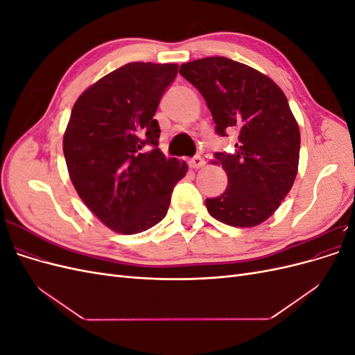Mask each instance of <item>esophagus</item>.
<instances>
[{"label":"esophagus","instance_id":"34e87169","mask_svg":"<svg viewBox=\"0 0 355 355\" xmlns=\"http://www.w3.org/2000/svg\"><path fill=\"white\" fill-rule=\"evenodd\" d=\"M189 167L194 168V170H198V168H202L204 167V159L201 157H194L189 159Z\"/></svg>","mask_w":355,"mask_h":355}]
</instances>
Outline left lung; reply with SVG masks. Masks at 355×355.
I'll list each match as a JSON object with an SVG mask.
<instances>
[{"label":"left lung","instance_id":"8db88e82","mask_svg":"<svg viewBox=\"0 0 355 355\" xmlns=\"http://www.w3.org/2000/svg\"><path fill=\"white\" fill-rule=\"evenodd\" d=\"M179 72L206 101L218 135L239 132L234 154H214L228 187L206 200L207 211L231 227H256L280 207L297 175L300 133L286 94L265 73L222 56L184 63Z\"/></svg>","mask_w":355,"mask_h":355}]
</instances>
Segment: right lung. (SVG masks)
Returning <instances> with one entry per match:
<instances>
[{"mask_svg": "<svg viewBox=\"0 0 355 355\" xmlns=\"http://www.w3.org/2000/svg\"><path fill=\"white\" fill-rule=\"evenodd\" d=\"M176 63L132 62L92 84L73 103L63 135L75 191L105 227L124 235L153 228L167 214L185 161L159 151L154 120ZM145 144L155 149L145 153Z\"/></svg>", "mask_w": 355, "mask_h": 355, "instance_id": "add662e5", "label": "right lung"}]
</instances>
